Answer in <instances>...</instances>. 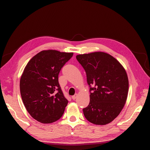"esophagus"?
Instances as JSON below:
<instances>
[{
    "mask_svg": "<svg viewBox=\"0 0 150 150\" xmlns=\"http://www.w3.org/2000/svg\"><path fill=\"white\" fill-rule=\"evenodd\" d=\"M77 94H75V95L72 96V99L73 100H75L76 98H77Z\"/></svg>",
    "mask_w": 150,
    "mask_h": 150,
    "instance_id": "34e87169",
    "label": "esophagus"
}]
</instances>
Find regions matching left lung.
Returning a JSON list of instances; mask_svg holds the SVG:
<instances>
[{"mask_svg": "<svg viewBox=\"0 0 150 150\" xmlns=\"http://www.w3.org/2000/svg\"><path fill=\"white\" fill-rule=\"evenodd\" d=\"M76 58L87 74L92 91L83 114L96 125H106L117 117L128 96L129 82L125 69L110 54L102 52L77 55Z\"/></svg>", "mask_w": 150, "mask_h": 150, "instance_id": "left-lung-1", "label": "left lung"}]
</instances>
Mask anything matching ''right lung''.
Listing matches in <instances>:
<instances>
[{"instance_id":"right-lung-1","label":"right lung","mask_w":150,"mask_h":150,"mask_svg":"<svg viewBox=\"0 0 150 150\" xmlns=\"http://www.w3.org/2000/svg\"><path fill=\"white\" fill-rule=\"evenodd\" d=\"M73 53L43 50L25 67L20 81V91L25 108L33 118L50 124L62 117L68 101L58 82L62 67Z\"/></svg>"}]
</instances>
